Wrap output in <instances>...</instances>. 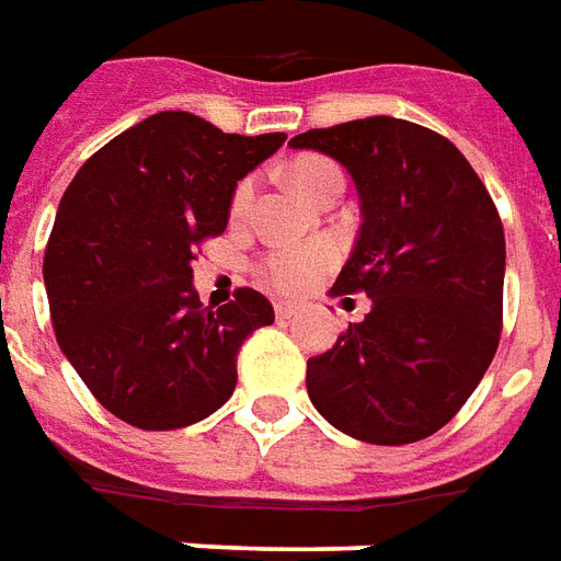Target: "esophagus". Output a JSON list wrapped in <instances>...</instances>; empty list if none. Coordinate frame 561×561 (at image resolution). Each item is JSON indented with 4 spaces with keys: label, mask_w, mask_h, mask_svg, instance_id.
Instances as JSON below:
<instances>
[{
    "label": "esophagus",
    "mask_w": 561,
    "mask_h": 561,
    "mask_svg": "<svg viewBox=\"0 0 561 561\" xmlns=\"http://www.w3.org/2000/svg\"><path fill=\"white\" fill-rule=\"evenodd\" d=\"M296 311H299V305H293V301H277V305H274L277 320H289V317H293Z\"/></svg>",
    "instance_id": "1"
}]
</instances>
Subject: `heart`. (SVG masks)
Returning a JSON list of instances; mask_svg holds the SVG:
<instances>
[{"label": "heart", "instance_id": "heart-1", "mask_svg": "<svg viewBox=\"0 0 561 561\" xmlns=\"http://www.w3.org/2000/svg\"><path fill=\"white\" fill-rule=\"evenodd\" d=\"M337 172L335 162L323 160V157H299L287 169L289 184L299 190L301 196L308 198L313 186L323 181L325 174ZM250 202V181H241L232 193V217H241ZM335 262V250L325 244H293V248L272 250L265 260L260 262L262 284L274 293H301L311 287L313 280Z\"/></svg>", "mask_w": 561, "mask_h": 561}]
</instances>
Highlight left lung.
I'll return each mask as SVG.
<instances>
[{
	"instance_id": "left-lung-1",
	"label": "left lung",
	"mask_w": 561,
	"mask_h": 561,
	"mask_svg": "<svg viewBox=\"0 0 561 561\" xmlns=\"http://www.w3.org/2000/svg\"><path fill=\"white\" fill-rule=\"evenodd\" d=\"M289 147L351 172L363 226L335 296L371 311L308 359L313 408L365 444H414L447 426L502 335L504 229L486 186L444 135L399 117L308 129Z\"/></svg>"
}]
</instances>
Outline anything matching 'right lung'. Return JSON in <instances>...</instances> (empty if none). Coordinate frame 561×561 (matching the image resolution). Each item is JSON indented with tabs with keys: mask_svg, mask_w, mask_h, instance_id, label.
Listing matches in <instances>:
<instances>
[{
	"mask_svg": "<svg viewBox=\"0 0 561 561\" xmlns=\"http://www.w3.org/2000/svg\"><path fill=\"white\" fill-rule=\"evenodd\" d=\"M284 141L160 111L96 150L59 198L45 250L54 332L123 423L169 432L210 416L236 389L241 344L274 323L250 287L205 308L193 260L229 224L238 181Z\"/></svg>",
	"mask_w": 561,
	"mask_h": 561,
	"instance_id": "right-lung-1",
	"label": "right lung"
}]
</instances>
